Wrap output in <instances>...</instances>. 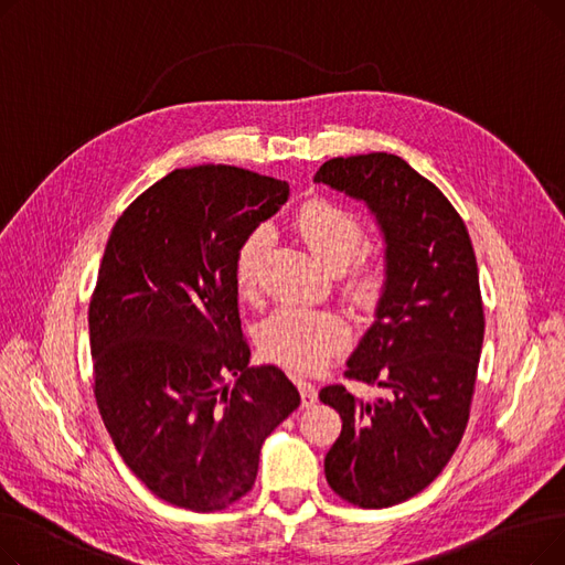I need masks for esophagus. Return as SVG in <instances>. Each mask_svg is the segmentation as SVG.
<instances>
[{
  "label": "esophagus",
  "mask_w": 565,
  "mask_h": 565,
  "mask_svg": "<svg viewBox=\"0 0 565 565\" xmlns=\"http://www.w3.org/2000/svg\"><path fill=\"white\" fill-rule=\"evenodd\" d=\"M298 390H300V398H302V405H305V407H311V405L318 401L316 384H311V382H307V380H298Z\"/></svg>",
  "instance_id": "obj_1"
}]
</instances>
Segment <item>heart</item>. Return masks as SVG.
I'll return each instance as SVG.
<instances>
[{
	"label": "heart",
	"mask_w": 565,
	"mask_h": 565,
	"mask_svg": "<svg viewBox=\"0 0 565 565\" xmlns=\"http://www.w3.org/2000/svg\"><path fill=\"white\" fill-rule=\"evenodd\" d=\"M295 226L309 249L332 270L348 262L345 286L352 300L371 309L390 284L387 256L377 249L358 254L364 241L362 220L345 205L316 196L300 205ZM270 245V226H254L235 249L233 279L241 292H249L256 284L258 263ZM348 324L332 311H313L305 307H281L260 322L258 345L267 360L286 369L311 373L328 364L348 343Z\"/></svg>",
	"instance_id": "1"
}]
</instances>
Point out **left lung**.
I'll list each match as a JSON object with an SVG mask.
<instances>
[{
	"label": "left lung",
	"instance_id": "1",
	"mask_svg": "<svg viewBox=\"0 0 565 565\" xmlns=\"http://www.w3.org/2000/svg\"><path fill=\"white\" fill-rule=\"evenodd\" d=\"M313 181L366 201L387 243L377 320L343 373L387 396L320 390L343 422L324 456L330 488L387 509L439 477L467 428L486 330L477 256L451 201L398 156L332 158Z\"/></svg>",
	"mask_w": 565,
	"mask_h": 565
}]
</instances>
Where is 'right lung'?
<instances>
[{"mask_svg": "<svg viewBox=\"0 0 565 565\" xmlns=\"http://www.w3.org/2000/svg\"><path fill=\"white\" fill-rule=\"evenodd\" d=\"M286 199L247 169H175L111 228L88 305L94 394L116 451L173 507L245 497L263 439L300 405L281 369L249 366L233 279L237 245Z\"/></svg>", "mask_w": 565, "mask_h": 565, "instance_id": "right-lung-1", "label": "right lung"}]
</instances>
